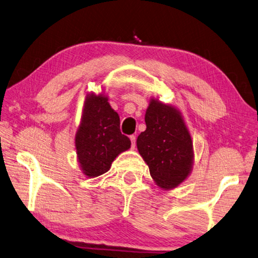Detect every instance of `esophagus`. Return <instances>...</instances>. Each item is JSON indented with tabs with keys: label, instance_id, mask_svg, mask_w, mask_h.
I'll return each mask as SVG.
<instances>
[{
	"label": "esophagus",
	"instance_id": "1",
	"mask_svg": "<svg viewBox=\"0 0 258 258\" xmlns=\"http://www.w3.org/2000/svg\"><path fill=\"white\" fill-rule=\"evenodd\" d=\"M130 140H131V144H132V148H134V147H136V142H137L136 136H131Z\"/></svg>",
	"mask_w": 258,
	"mask_h": 258
}]
</instances>
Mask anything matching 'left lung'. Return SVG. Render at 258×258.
<instances>
[{"mask_svg":"<svg viewBox=\"0 0 258 258\" xmlns=\"http://www.w3.org/2000/svg\"><path fill=\"white\" fill-rule=\"evenodd\" d=\"M147 128L137 139L139 154L151 178L162 189H173L190 174L194 148L181 112L172 104L151 97L146 110Z\"/></svg>","mask_w":258,"mask_h":258,"instance_id":"1","label":"left lung"}]
</instances>
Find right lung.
Wrapping results in <instances>:
<instances>
[{
    "label": "right lung",
    "mask_w": 258,
    "mask_h": 258,
    "mask_svg": "<svg viewBox=\"0 0 258 258\" xmlns=\"http://www.w3.org/2000/svg\"><path fill=\"white\" fill-rule=\"evenodd\" d=\"M104 93L85 97L75 146L80 170L87 178L108 172L118 155L131 148L130 139L120 133V119Z\"/></svg>",
    "instance_id": "1"
}]
</instances>
